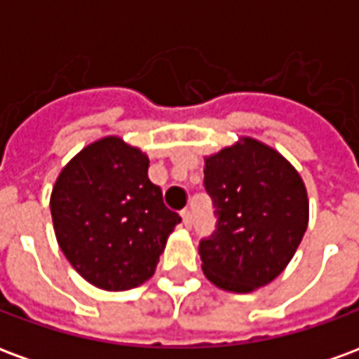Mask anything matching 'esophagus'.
<instances>
[{
  "instance_id": "esophagus-1",
  "label": "esophagus",
  "mask_w": 359,
  "mask_h": 359,
  "mask_svg": "<svg viewBox=\"0 0 359 359\" xmlns=\"http://www.w3.org/2000/svg\"><path fill=\"white\" fill-rule=\"evenodd\" d=\"M180 217H182V223H184V226H187V229H190V226H192V213H190V210L180 211Z\"/></svg>"
}]
</instances>
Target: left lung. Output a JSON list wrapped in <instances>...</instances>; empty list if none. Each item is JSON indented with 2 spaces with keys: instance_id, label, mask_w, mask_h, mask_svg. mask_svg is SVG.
<instances>
[{
  "instance_id": "obj_1",
  "label": "left lung",
  "mask_w": 359,
  "mask_h": 359,
  "mask_svg": "<svg viewBox=\"0 0 359 359\" xmlns=\"http://www.w3.org/2000/svg\"><path fill=\"white\" fill-rule=\"evenodd\" d=\"M203 184L217 229L200 242L202 269L229 292H254L277 278L308 229L304 180L277 149L244 136L205 157Z\"/></svg>"
}]
</instances>
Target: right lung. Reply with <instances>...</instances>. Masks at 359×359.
Listing matches in <instances>:
<instances>
[{"label": "right lung", "mask_w": 359, "mask_h": 359, "mask_svg": "<svg viewBox=\"0 0 359 359\" xmlns=\"http://www.w3.org/2000/svg\"><path fill=\"white\" fill-rule=\"evenodd\" d=\"M149 159L118 136L81 149L50 198L59 248L90 285L118 292L146 283L180 215L148 179Z\"/></svg>", "instance_id": "1"}]
</instances>
